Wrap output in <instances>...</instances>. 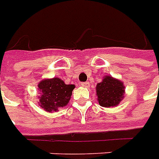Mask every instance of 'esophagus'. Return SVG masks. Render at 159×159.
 Here are the masks:
<instances>
[{
  "mask_svg": "<svg viewBox=\"0 0 159 159\" xmlns=\"http://www.w3.org/2000/svg\"><path fill=\"white\" fill-rule=\"evenodd\" d=\"M80 85L82 86V87H89V82H84V83H80Z\"/></svg>",
  "mask_w": 159,
  "mask_h": 159,
  "instance_id": "34e87169",
  "label": "esophagus"
}]
</instances>
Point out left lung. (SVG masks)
Segmentation results:
<instances>
[{
    "label": "left lung",
    "mask_w": 159,
    "mask_h": 159,
    "mask_svg": "<svg viewBox=\"0 0 159 159\" xmlns=\"http://www.w3.org/2000/svg\"><path fill=\"white\" fill-rule=\"evenodd\" d=\"M125 86L121 81L110 76L103 77L102 82L96 85V95L102 107H115L124 98Z\"/></svg>",
    "instance_id": "1"
}]
</instances>
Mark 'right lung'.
<instances>
[{
	"mask_svg": "<svg viewBox=\"0 0 159 159\" xmlns=\"http://www.w3.org/2000/svg\"><path fill=\"white\" fill-rule=\"evenodd\" d=\"M41 95L39 97V105L47 112H56L58 108L66 106L70 100L73 84H65L60 78L42 80L38 85Z\"/></svg>",
	"mask_w": 159,
	"mask_h": 159,
	"instance_id": "obj_1",
	"label": "right lung"
}]
</instances>
